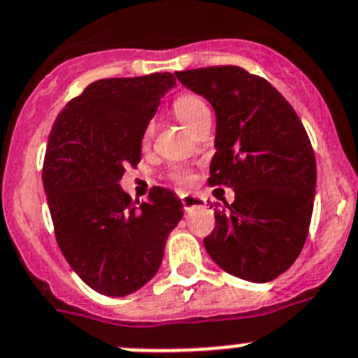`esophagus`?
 Here are the masks:
<instances>
[{
    "label": "esophagus",
    "instance_id": "obj_1",
    "mask_svg": "<svg viewBox=\"0 0 358 358\" xmlns=\"http://www.w3.org/2000/svg\"><path fill=\"white\" fill-rule=\"evenodd\" d=\"M180 200H182V205L185 210L192 209V207H201V205H205V200H201V198L198 196H192V194H182Z\"/></svg>",
    "mask_w": 358,
    "mask_h": 358
}]
</instances>
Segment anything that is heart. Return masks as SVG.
I'll return each instance as SVG.
<instances>
[{"label":"heart","instance_id":"heart-1","mask_svg":"<svg viewBox=\"0 0 358 358\" xmlns=\"http://www.w3.org/2000/svg\"><path fill=\"white\" fill-rule=\"evenodd\" d=\"M173 113L176 115V119L183 124V126L191 129L194 133L200 124H203L205 120H210V110L207 102L196 95V93H182L173 101ZM153 124H148L142 133V142L148 144L153 136ZM173 180L178 183H189L191 182V176L185 173L183 169H175L173 171Z\"/></svg>","mask_w":358,"mask_h":358}]
</instances>
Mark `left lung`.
<instances>
[{
  "instance_id": "8db88e82",
  "label": "left lung",
  "mask_w": 358,
  "mask_h": 358,
  "mask_svg": "<svg viewBox=\"0 0 358 358\" xmlns=\"http://www.w3.org/2000/svg\"><path fill=\"white\" fill-rule=\"evenodd\" d=\"M185 88L216 111V153L209 185L234 189L214 203L203 239L216 265L236 278L266 282L294 265L308 238L315 196V155L290 102L268 80L239 66L176 71Z\"/></svg>"
}]
</instances>
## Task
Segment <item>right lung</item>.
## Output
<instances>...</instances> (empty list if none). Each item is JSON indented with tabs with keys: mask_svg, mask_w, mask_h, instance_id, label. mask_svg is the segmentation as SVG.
<instances>
[{
	"mask_svg": "<svg viewBox=\"0 0 358 358\" xmlns=\"http://www.w3.org/2000/svg\"><path fill=\"white\" fill-rule=\"evenodd\" d=\"M175 83L169 71L95 80L50 131L43 187L55 239L77 275L102 295L144 287L183 216L169 189L153 187L141 203L119 185L126 167L141 162L142 133Z\"/></svg>",
	"mask_w": 358,
	"mask_h": 358,
	"instance_id": "1",
	"label": "right lung"
}]
</instances>
